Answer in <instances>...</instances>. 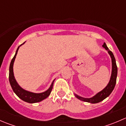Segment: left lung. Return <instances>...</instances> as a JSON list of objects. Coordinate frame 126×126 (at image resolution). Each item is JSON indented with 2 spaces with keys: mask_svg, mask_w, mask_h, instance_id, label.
Listing matches in <instances>:
<instances>
[{
  "mask_svg": "<svg viewBox=\"0 0 126 126\" xmlns=\"http://www.w3.org/2000/svg\"><path fill=\"white\" fill-rule=\"evenodd\" d=\"M102 47L105 48L108 51V53L109 55H110V57L111 58V64H112V70H111V77H110V81H109V83L106 87L104 89H103L101 91L99 92L98 93L96 94L95 96L93 97H90V98H85V97H82L81 96H78V95L75 94V96L79 99V100H81L82 101H85L87 102H90L91 104H96V103H98L101 102L104 99H105L106 97H107L109 95L111 94L114 88L115 87L116 82V77H117V73H118V68L116 66V60H115V58L114 57L113 54L112 52L110 51L109 50V48L107 46L106 44L105 43L102 45Z\"/></svg>",
  "mask_w": 126,
  "mask_h": 126,
  "instance_id": "8db88e82",
  "label": "left lung"
}]
</instances>
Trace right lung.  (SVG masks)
<instances>
[{
  "mask_svg": "<svg viewBox=\"0 0 126 126\" xmlns=\"http://www.w3.org/2000/svg\"><path fill=\"white\" fill-rule=\"evenodd\" d=\"M23 44H21L19 46L17 47V50L16 51V54H15V56L13 58V59L11 60V62L10 63V69H9V81H10V85H11V87L12 88L13 90L15 92V93L21 99H22V101H25V102L31 103H36V102H39L42 101L43 100L45 99L46 98L48 97V96L50 95V93H51L52 90L53 88V85H54V82L55 80H54V81L52 83L51 85L50 86L49 88L47 90H46V91L43 93H35L30 92V91H28L27 90H24L23 88H22L19 85H18V83L16 82V79L15 78V76H14V73H13V64L14 62H15V60L16 58V55L17 54V51L19 50V48L21 46H22Z\"/></svg>",
  "mask_w": 126,
  "mask_h": 126,
  "instance_id": "add662e5",
  "label": "right lung"
}]
</instances>
